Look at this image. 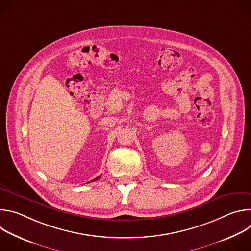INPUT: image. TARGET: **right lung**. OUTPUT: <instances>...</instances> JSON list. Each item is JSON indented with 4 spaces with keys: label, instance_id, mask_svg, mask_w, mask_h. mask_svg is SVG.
Returning <instances> with one entry per match:
<instances>
[{
    "label": "right lung",
    "instance_id": "1",
    "mask_svg": "<svg viewBox=\"0 0 251 251\" xmlns=\"http://www.w3.org/2000/svg\"><path fill=\"white\" fill-rule=\"evenodd\" d=\"M99 177H100V176H98V177H96V178H94V180H93V181H96V180H97V178H99ZM91 182H92V181H91Z\"/></svg>",
    "mask_w": 251,
    "mask_h": 251
}]
</instances>
